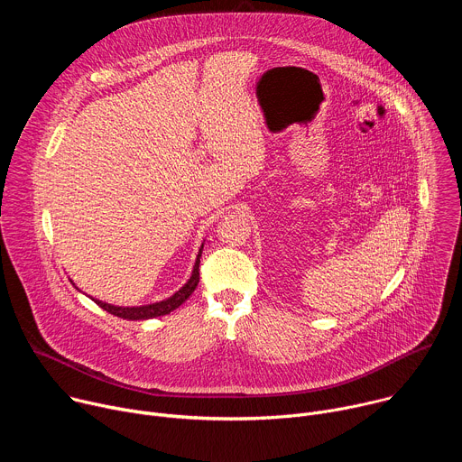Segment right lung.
<instances>
[{
	"label": "right lung",
	"instance_id": "add662e5",
	"mask_svg": "<svg viewBox=\"0 0 462 462\" xmlns=\"http://www.w3.org/2000/svg\"><path fill=\"white\" fill-rule=\"evenodd\" d=\"M203 246L199 248V254H197V259H195V265H193V271H191V276L189 280L170 298L162 300V301H155V303H148V305H139V307H118V305H111V303H106V301H100V300H95L91 298L98 307H102L104 310H107L109 314L113 316H118V318H124V319H150V318H157V316H164V314H170L171 310H175L177 307H180L189 296L191 292L195 291L197 283H199V263H201V254H203ZM73 283V282H71ZM75 285V283H73ZM79 289V287H77Z\"/></svg>",
	"mask_w": 462,
	"mask_h": 462
}]
</instances>
